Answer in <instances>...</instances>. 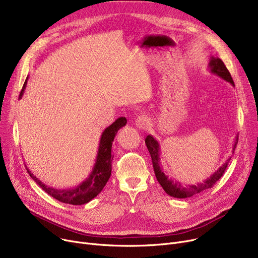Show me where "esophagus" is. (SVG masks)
Returning a JSON list of instances; mask_svg holds the SVG:
<instances>
[{"label": "esophagus", "instance_id": "34e87169", "mask_svg": "<svg viewBox=\"0 0 258 258\" xmlns=\"http://www.w3.org/2000/svg\"><path fill=\"white\" fill-rule=\"evenodd\" d=\"M148 122H150V119H148V117L146 115H141V116L137 117L136 120H135V124H136V126L138 128L144 130V128L147 127Z\"/></svg>", "mask_w": 258, "mask_h": 258}]
</instances>
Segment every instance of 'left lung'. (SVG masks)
Masks as SVG:
<instances>
[{
    "label": "left lung",
    "instance_id": "left-lung-1",
    "mask_svg": "<svg viewBox=\"0 0 258 258\" xmlns=\"http://www.w3.org/2000/svg\"><path fill=\"white\" fill-rule=\"evenodd\" d=\"M208 70L210 71V73L221 77L222 79L228 81L229 84H231L234 87L233 79H232L231 75H230L228 69L221 58L211 56L210 61L208 63ZM237 142H238V135H236L235 139H234L233 151H235ZM145 144L147 146L148 152H150V154H151L152 161H153V167H154L155 174H156V178H157L158 182L160 183L162 188L164 189V191L168 196L177 198V199L191 198L194 196L204 192L207 190V189L211 188L215 184V182L219 181L220 178L224 174V172L228 166L229 161L231 160V157L228 158L223 165H221L210 175L209 178H207L203 182L197 183V184H183L179 181L173 180L172 178H168V175H166L165 172L162 170L161 162H160L161 161V158H160L161 157V146H160V143L158 142V140L156 138H154L152 135H148L145 139Z\"/></svg>",
    "mask_w": 258,
    "mask_h": 258
}]
</instances>
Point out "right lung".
<instances>
[{"label":"right lung","instance_id":"right-lung-1","mask_svg":"<svg viewBox=\"0 0 258 258\" xmlns=\"http://www.w3.org/2000/svg\"><path fill=\"white\" fill-rule=\"evenodd\" d=\"M27 81H28V76H27L25 80V84L21 91L19 99L23 97L25 89L27 87ZM126 122L127 120L125 117H120L116 119V121L113 122L110 126L104 128L100 136L98 152L92 171L88 175V178H86L84 182H81L76 187L68 189L54 188L44 184L42 181L35 177L28 167L26 166L27 171L30 174L32 180L36 182L37 185L42 188L45 192H47L49 196H51L55 200L71 205L87 204V203H89L91 200H93L95 197H97L101 192L106 182L111 177L112 161L114 157L112 155V144L115 139V136L117 135V132L121 127H123L126 124Z\"/></svg>","mask_w":258,"mask_h":258}]
</instances>
